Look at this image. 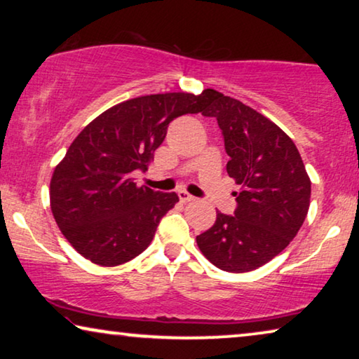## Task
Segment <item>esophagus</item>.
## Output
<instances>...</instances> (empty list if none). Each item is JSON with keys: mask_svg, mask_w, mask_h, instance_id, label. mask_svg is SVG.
<instances>
[{"mask_svg": "<svg viewBox=\"0 0 359 359\" xmlns=\"http://www.w3.org/2000/svg\"><path fill=\"white\" fill-rule=\"evenodd\" d=\"M178 198H180L181 203H191V201L196 199L194 196H191L189 193H186V191H183V189L178 191Z\"/></svg>", "mask_w": 359, "mask_h": 359, "instance_id": "obj_1", "label": "esophagus"}]
</instances>
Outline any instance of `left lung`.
Returning a JSON list of instances; mask_svg holds the SVG:
<instances>
[{
  "instance_id": "obj_1",
  "label": "left lung",
  "mask_w": 359,
  "mask_h": 359,
  "mask_svg": "<svg viewBox=\"0 0 359 359\" xmlns=\"http://www.w3.org/2000/svg\"><path fill=\"white\" fill-rule=\"evenodd\" d=\"M205 117H215L230 156L227 173L240 186L233 215L217 212L196 237L214 266L253 271L283 252L302 227L311 205V178L286 132L242 101L205 90Z\"/></svg>"
}]
</instances>
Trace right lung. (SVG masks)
I'll use <instances>...</instances> for the list:
<instances>
[{"label":"right lung","mask_w":359,"mask_h":359,"mask_svg":"<svg viewBox=\"0 0 359 359\" xmlns=\"http://www.w3.org/2000/svg\"><path fill=\"white\" fill-rule=\"evenodd\" d=\"M205 95L165 93L119 102L83 129L50 180L53 219L81 257L117 266L149 247L180 198L137 186L165 140L168 124L204 109Z\"/></svg>","instance_id":"1"}]
</instances>
